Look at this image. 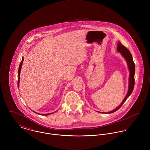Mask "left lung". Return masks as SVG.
I'll return each mask as SVG.
<instances>
[{"label": "left lung", "mask_w": 150, "mask_h": 150, "mask_svg": "<svg viewBox=\"0 0 150 150\" xmlns=\"http://www.w3.org/2000/svg\"><path fill=\"white\" fill-rule=\"evenodd\" d=\"M117 50L119 52H120L121 54L122 57L125 58V59L126 60V61L127 62L129 70L128 91V93H127L125 98H124V99L122 102V103L116 108H115L114 110H112L110 112H105V113H107V114L112 113V112L116 111L117 110H118L120 107L122 106V105L124 104V103L127 100V99L128 98L129 96L132 93L133 88H134V86L135 64L133 62L132 55L131 53L130 52V51H129L128 49L126 47L123 45L121 43L119 42H118V45H117ZM102 113H103V112H102Z\"/></svg>", "instance_id": "8db88e82"}]
</instances>
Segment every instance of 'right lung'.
I'll list each match as a JSON object with an SVG mask.
<instances>
[{"instance_id": "obj_1", "label": "right lung", "mask_w": 150, "mask_h": 150, "mask_svg": "<svg viewBox=\"0 0 150 150\" xmlns=\"http://www.w3.org/2000/svg\"><path fill=\"white\" fill-rule=\"evenodd\" d=\"M23 58H22L21 62L20 63V66H19V69H18V87H19V85H20V72H21V69L22 65V62H23ZM35 112V111H34ZM52 113H49V114H40V115H49V114H51Z\"/></svg>"}]
</instances>
